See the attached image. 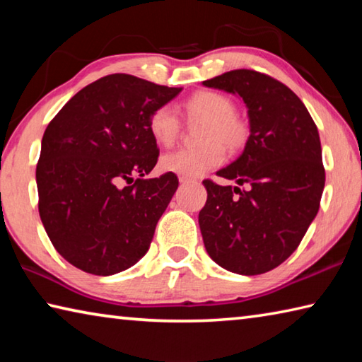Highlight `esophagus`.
<instances>
[{"instance_id":"34e87169","label":"esophagus","mask_w":362,"mask_h":362,"mask_svg":"<svg viewBox=\"0 0 362 362\" xmlns=\"http://www.w3.org/2000/svg\"><path fill=\"white\" fill-rule=\"evenodd\" d=\"M179 182H180V183H189V182H193V179H189V177L180 175V177H179Z\"/></svg>"}]
</instances>
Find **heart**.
Returning <instances> with one entry per match:
<instances>
[{"label": "heart", "mask_w": 362, "mask_h": 362, "mask_svg": "<svg viewBox=\"0 0 362 362\" xmlns=\"http://www.w3.org/2000/svg\"><path fill=\"white\" fill-rule=\"evenodd\" d=\"M189 118L206 119L203 142L199 148H177L159 159V166L166 173L183 177H198L206 170L220 166L225 161L223 146L235 150L247 139V126L236 118V107L226 95L211 90L194 94L185 103ZM151 137L159 145H170L179 137L180 119L170 105L158 107L148 121Z\"/></svg>", "instance_id": "1"}]
</instances>
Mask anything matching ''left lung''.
Returning <instances> with one entry per match:
<instances>
[{
  "mask_svg": "<svg viewBox=\"0 0 362 362\" xmlns=\"http://www.w3.org/2000/svg\"><path fill=\"white\" fill-rule=\"evenodd\" d=\"M203 84L240 97L249 118L243 153L217 170L236 187L203 182L204 247L231 273H267L289 259L320 211L326 173L317 127L303 102L263 73L233 70Z\"/></svg>",
  "mask_w": 362,
  "mask_h": 362,
  "instance_id": "obj_1",
  "label": "left lung"
}]
</instances>
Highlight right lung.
Wrapping results in <instances>:
<instances>
[{
    "label": "right lung",
    "instance_id": "right-lung-1",
    "mask_svg": "<svg viewBox=\"0 0 362 362\" xmlns=\"http://www.w3.org/2000/svg\"><path fill=\"white\" fill-rule=\"evenodd\" d=\"M180 90L116 73L86 86L49 122L36 166L38 209L73 267L110 276L146 254L179 187L173 173L144 179L159 155L148 121Z\"/></svg>",
    "mask_w": 362,
    "mask_h": 362
}]
</instances>
